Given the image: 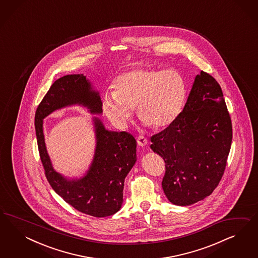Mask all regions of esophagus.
Listing matches in <instances>:
<instances>
[{"label": "esophagus", "mask_w": 258, "mask_h": 258, "mask_svg": "<svg viewBox=\"0 0 258 258\" xmlns=\"http://www.w3.org/2000/svg\"><path fill=\"white\" fill-rule=\"evenodd\" d=\"M137 143H138V145L140 147H145L148 144V139L145 136H143V135H139L138 138H137Z\"/></svg>", "instance_id": "obj_1"}]
</instances>
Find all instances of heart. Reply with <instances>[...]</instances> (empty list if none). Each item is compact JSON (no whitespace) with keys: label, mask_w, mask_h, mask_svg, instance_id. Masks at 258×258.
<instances>
[{"label":"heart","mask_w":258,"mask_h":258,"mask_svg":"<svg viewBox=\"0 0 258 258\" xmlns=\"http://www.w3.org/2000/svg\"><path fill=\"white\" fill-rule=\"evenodd\" d=\"M186 86L178 72L135 68L114 79L102 97V109L118 126H125L137 105L138 116L153 128H164L180 115Z\"/></svg>","instance_id":"b5f03b06"}]
</instances>
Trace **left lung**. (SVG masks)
Returning a JSON list of instances; mask_svg holds the SVG:
<instances>
[{"label":"left lung","instance_id":"1","mask_svg":"<svg viewBox=\"0 0 258 258\" xmlns=\"http://www.w3.org/2000/svg\"><path fill=\"white\" fill-rule=\"evenodd\" d=\"M233 138L232 121L218 81L202 71L180 115L151 137V149L163 157L164 194L187 206L211 195L226 167Z\"/></svg>","mask_w":258,"mask_h":258}]
</instances>
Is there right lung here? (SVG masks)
I'll return each instance as SVG.
<instances>
[{
  "label": "right lung",
  "instance_id": "add662e5",
  "mask_svg": "<svg viewBox=\"0 0 258 258\" xmlns=\"http://www.w3.org/2000/svg\"><path fill=\"white\" fill-rule=\"evenodd\" d=\"M77 104L87 107L93 114L102 113L99 93L85 76L67 75L55 80L35 114L39 157L47 180L66 203L95 218L109 217L122 206L124 181L136 163V140L131 133L107 131L101 120L94 117L96 147L93 163L84 177L66 179L52 166L42 125L43 119L53 111Z\"/></svg>",
  "mask_w": 258,
  "mask_h": 258
}]
</instances>
